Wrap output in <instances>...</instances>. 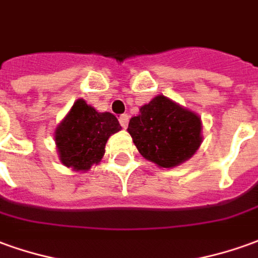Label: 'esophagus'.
Wrapping results in <instances>:
<instances>
[{
	"instance_id": "34e87169",
	"label": "esophagus",
	"mask_w": 258,
	"mask_h": 258,
	"mask_svg": "<svg viewBox=\"0 0 258 258\" xmlns=\"http://www.w3.org/2000/svg\"><path fill=\"white\" fill-rule=\"evenodd\" d=\"M119 123H120V126L122 127H127V123H129V116L126 115V113H123V115H120L119 116Z\"/></svg>"
}]
</instances>
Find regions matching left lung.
Segmentation results:
<instances>
[{
    "label": "left lung",
    "mask_w": 258,
    "mask_h": 258,
    "mask_svg": "<svg viewBox=\"0 0 258 258\" xmlns=\"http://www.w3.org/2000/svg\"><path fill=\"white\" fill-rule=\"evenodd\" d=\"M201 118L164 95H157L129 120L127 132L145 159L171 168L192 157L202 143Z\"/></svg>",
    "instance_id": "1"
}]
</instances>
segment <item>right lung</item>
Instances as JSON below:
<instances>
[{
  "label": "right lung",
  "instance_id": "right-lung-1",
  "mask_svg": "<svg viewBox=\"0 0 258 258\" xmlns=\"http://www.w3.org/2000/svg\"><path fill=\"white\" fill-rule=\"evenodd\" d=\"M120 129L115 115L77 99L54 132L60 161L76 171L90 170L102 159L109 136Z\"/></svg>",
  "mask_w": 258,
  "mask_h": 258
}]
</instances>
